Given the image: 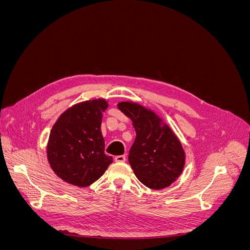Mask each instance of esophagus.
Returning <instances> with one entry per match:
<instances>
[{"instance_id": "obj_1", "label": "esophagus", "mask_w": 250, "mask_h": 250, "mask_svg": "<svg viewBox=\"0 0 250 250\" xmlns=\"http://www.w3.org/2000/svg\"><path fill=\"white\" fill-rule=\"evenodd\" d=\"M126 161L125 155H118L115 157V162L116 163H124Z\"/></svg>"}]
</instances>
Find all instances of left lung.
Returning a JSON list of instances; mask_svg holds the SVG:
<instances>
[{"label":"left lung","instance_id":"1","mask_svg":"<svg viewBox=\"0 0 250 250\" xmlns=\"http://www.w3.org/2000/svg\"><path fill=\"white\" fill-rule=\"evenodd\" d=\"M119 109L130 118L137 137L128 161L143 185L160 190L169 187L183 172L185 151L168 125L152 110L133 102H121Z\"/></svg>","mask_w":250,"mask_h":250}]
</instances>
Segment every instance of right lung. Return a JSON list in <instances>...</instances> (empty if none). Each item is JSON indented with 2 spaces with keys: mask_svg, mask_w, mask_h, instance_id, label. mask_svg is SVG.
<instances>
[{
  "mask_svg": "<svg viewBox=\"0 0 250 250\" xmlns=\"http://www.w3.org/2000/svg\"><path fill=\"white\" fill-rule=\"evenodd\" d=\"M104 99L90 100L65 110L53 125L47 155L52 170L65 183L87 187L99 179L112 157L104 153L101 132Z\"/></svg>",
  "mask_w": 250,
  "mask_h": 250,
  "instance_id": "1",
  "label": "right lung"
}]
</instances>
